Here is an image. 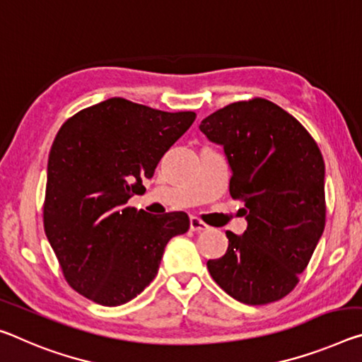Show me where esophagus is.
<instances>
[{"instance_id": "esophagus-1", "label": "esophagus", "mask_w": 362, "mask_h": 362, "mask_svg": "<svg viewBox=\"0 0 362 362\" xmlns=\"http://www.w3.org/2000/svg\"><path fill=\"white\" fill-rule=\"evenodd\" d=\"M208 228L209 227L206 226L203 221H199L198 217H190V230L192 232L199 233V232H206V230H208Z\"/></svg>"}]
</instances>
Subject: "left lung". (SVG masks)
Masks as SVG:
<instances>
[{
    "instance_id": "1",
    "label": "left lung",
    "mask_w": 362,
    "mask_h": 362,
    "mask_svg": "<svg viewBox=\"0 0 362 362\" xmlns=\"http://www.w3.org/2000/svg\"><path fill=\"white\" fill-rule=\"evenodd\" d=\"M199 130L223 146L230 197L242 199L248 227L226 232L227 253L209 259L214 282L257 306L282 300L298 284L325 226V165L317 143L298 120L264 98L232 103Z\"/></svg>"
}]
</instances>
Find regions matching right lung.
<instances>
[{
	"label": "right lung",
	"mask_w": 362,
	"mask_h": 362,
	"mask_svg": "<svg viewBox=\"0 0 362 362\" xmlns=\"http://www.w3.org/2000/svg\"><path fill=\"white\" fill-rule=\"evenodd\" d=\"M197 114L109 98L67 119L48 158L45 233L67 284L103 306L140 295L156 277L185 212L148 214L127 206Z\"/></svg>",
	"instance_id": "add662e5"
}]
</instances>
